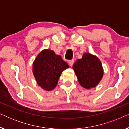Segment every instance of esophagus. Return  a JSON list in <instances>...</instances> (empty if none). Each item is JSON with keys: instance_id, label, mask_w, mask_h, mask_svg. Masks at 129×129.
<instances>
[{"instance_id": "1", "label": "esophagus", "mask_w": 129, "mask_h": 129, "mask_svg": "<svg viewBox=\"0 0 129 129\" xmlns=\"http://www.w3.org/2000/svg\"><path fill=\"white\" fill-rule=\"evenodd\" d=\"M73 63H74V60H71L69 61V64L70 66H73Z\"/></svg>"}]
</instances>
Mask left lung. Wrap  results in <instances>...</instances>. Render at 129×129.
I'll return each instance as SVG.
<instances>
[{
    "mask_svg": "<svg viewBox=\"0 0 129 129\" xmlns=\"http://www.w3.org/2000/svg\"><path fill=\"white\" fill-rule=\"evenodd\" d=\"M73 69L79 84L87 89L96 87L103 76V67L99 59L89 53H84L82 59L76 61Z\"/></svg>",
    "mask_w": 129,
    "mask_h": 129,
    "instance_id": "1",
    "label": "left lung"
}]
</instances>
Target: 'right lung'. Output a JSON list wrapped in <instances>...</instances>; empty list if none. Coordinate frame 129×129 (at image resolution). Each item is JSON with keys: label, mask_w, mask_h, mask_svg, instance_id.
<instances>
[{"label": "right lung", "mask_w": 129, "mask_h": 129, "mask_svg": "<svg viewBox=\"0 0 129 129\" xmlns=\"http://www.w3.org/2000/svg\"><path fill=\"white\" fill-rule=\"evenodd\" d=\"M69 66L53 50H43L33 63V73L37 83L46 91L53 90L63 70Z\"/></svg>", "instance_id": "add662e5"}]
</instances>
